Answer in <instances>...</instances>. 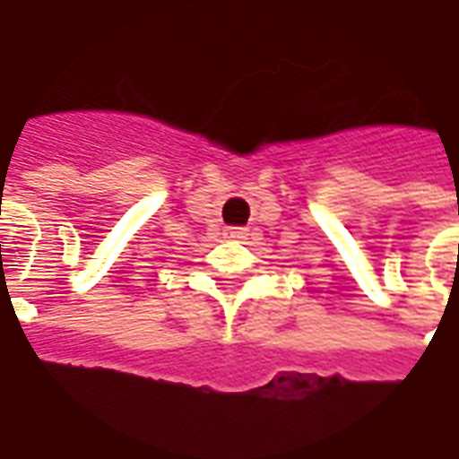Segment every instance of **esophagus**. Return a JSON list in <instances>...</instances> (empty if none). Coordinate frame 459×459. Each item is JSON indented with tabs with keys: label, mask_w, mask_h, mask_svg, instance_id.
I'll return each instance as SVG.
<instances>
[{
	"label": "esophagus",
	"mask_w": 459,
	"mask_h": 459,
	"mask_svg": "<svg viewBox=\"0 0 459 459\" xmlns=\"http://www.w3.org/2000/svg\"><path fill=\"white\" fill-rule=\"evenodd\" d=\"M225 234L230 239H244V237H247V230H244V227H230Z\"/></svg>",
	"instance_id": "esophagus-1"
}]
</instances>
